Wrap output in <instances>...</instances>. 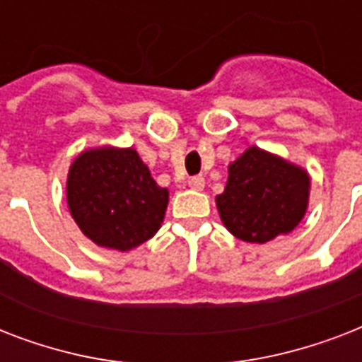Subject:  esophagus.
<instances>
[{"mask_svg":"<svg viewBox=\"0 0 362 362\" xmlns=\"http://www.w3.org/2000/svg\"><path fill=\"white\" fill-rule=\"evenodd\" d=\"M189 187L192 189H195V192H203L204 189V178L203 176H193V178H189Z\"/></svg>","mask_w":362,"mask_h":362,"instance_id":"obj_1","label":"esophagus"}]
</instances>
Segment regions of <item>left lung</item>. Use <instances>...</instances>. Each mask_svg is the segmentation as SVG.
I'll use <instances>...</instances> for the list:
<instances>
[{
	"label": "left lung",
	"instance_id": "left-lung-1",
	"mask_svg": "<svg viewBox=\"0 0 362 362\" xmlns=\"http://www.w3.org/2000/svg\"><path fill=\"white\" fill-rule=\"evenodd\" d=\"M216 206L227 231L252 244L289 235L308 210V170L263 148L250 146L229 165Z\"/></svg>",
	"mask_w": 362,
	"mask_h": 362
}]
</instances>
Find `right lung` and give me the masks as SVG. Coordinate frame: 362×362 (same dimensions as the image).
<instances>
[{
  "label": "right lung",
  "instance_id": "right-lung-1",
  "mask_svg": "<svg viewBox=\"0 0 362 362\" xmlns=\"http://www.w3.org/2000/svg\"><path fill=\"white\" fill-rule=\"evenodd\" d=\"M169 189L159 187L135 148L84 150L67 173V206L98 246L129 252L159 231Z\"/></svg>",
  "mask_w": 362,
  "mask_h": 362
}]
</instances>
